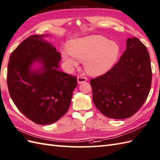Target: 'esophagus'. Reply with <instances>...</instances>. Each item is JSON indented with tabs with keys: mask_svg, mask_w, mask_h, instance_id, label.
I'll list each match as a JSON object with an SVG mask.
<instances>
[{
	"mask_svg": "<svg viewBox=\"0 0 160 160\" xmlns=\"http://www.w3.org/2000/svg\"><path fill=\"white\" fill-rule=\"evenodd\" d=\"M86 81H87V79L84 77H78L77 78V83L79 84L86 82Z\"/></svg>",
	"mask_w": 160,
	"mask_h": 160,
	"instance_id": "1",
	"label": "esophagus"
}]
</instances>
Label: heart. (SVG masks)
<instances>
[{
  "label": "heart",
  "instance_id": "heart-1",
  "mask_svg": "<svg viewBox=\"0 0 160 160\" xmlns=\"http://www.w3.org/2000/svg\"><path fill=\"white\" fill-rule=\"evenodd\" d=\"M67 51L77 60L83 62L88 74L98 77L115 66L121 49L116 41H109L102 35H90L70 40L67 44ZM62 57L70 66H78V62L67 53H62Z\"/></svg>",
  "mask_w": 160,
  "mask_h": 160
}]
</instances>
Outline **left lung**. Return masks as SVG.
I'll list each match as a JSON object with an SVG mask.
<instances>
[{
  "mask_svg": "<svg viewBox=\"0 0 160 160\" xmlns=\"http://www.w3.org/2000/svg\"><path fill=\"white\" fill-rule=\"evenodd\" d=\"M149 53L138 38H128L126 50L111 70L90 80L94 105L116 119L132 117L147 99L151 86Z\"/></svg>",
  "mask_w": 160,
  "mask_h": 160,
  "instance_id": "left-lung-1",
  "label": "left lung"
}]
</instances>
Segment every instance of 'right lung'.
<instances>
[{
  "instance_id": "obj_1",
  "label": "right lung",
  "mask_w": 160,
  "mask_h": 160,
  "mask_svg": "<svg viewBox=\"0 0 160 160\" xmlns=\"http://www.w3.org/2000/svg\"><path fill=\"white\" fill-rule=\"evenodd\" d=\"M32 35L10 55L8 67L9 94L18 109L32 122L48 125L57 122L69 108L75 77L60 70L61 55L45 39Z\"/></svg>"
}]
</instances>
